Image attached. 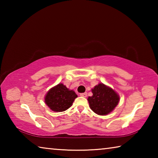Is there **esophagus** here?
Masks as SVG:
<instances>
[{
    "label": "esophagus",
    "mask_w": 158,
    "mask_h": 158,
    "mask_svg": "<svg viewBox=\"0 0 158 158\" xmlns=\"http://www.w3.org/2000/svg\"><path fill=\"white\" fill-rule=\"evenodd\" d=\"M80 96L83 98H86L87 97V93H81L80 94Z\"/></svg>",
    "instance_id": "esophagus-1"
}]
</instances>
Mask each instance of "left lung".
Masks as SVG:
<instances>
[{"instance_id":"8db88e82","label":"left lung","mask_w":158,"mask_h":158,"mask_svg":"<svg viewBox=\"0 0 158 158\" xmlns=\"http://www.w3.org/2000/svg\"><path fill=\"white\" fill-rule=\"evenodd\" d=\"M93 95L89 97L90 108L101 116L109 114L119 102V95L116 91L103 84H99L91 90Z\"/></svg>"}]
</instances>
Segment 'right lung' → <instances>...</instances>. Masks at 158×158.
<instances>
[{
  "label": "right lung",
  "instance_id": "right-lung-1",
  "mask_svg": "<svg viewBox=\"0 0 158 158\" xmlns=\"http://www.w3.org/2000/svg\"><path fill=\"white\" fill-rule=\"evenodd\" d=\"M77 95L73 90H69L63 84H59L51 89L45 95L46 105L53 111L61 112L73 105Z\"/></svg>",
  "mask_w": 158,
  "mask_h": 158
}]
</instances>
